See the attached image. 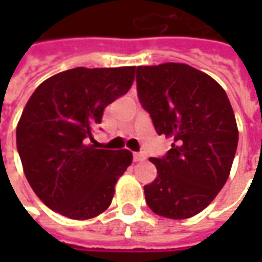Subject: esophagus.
<instances>
[{
  "label": "esophagus",
  "mask_w": 262,
  "mask_h": 262,
  "mask_svg": "<svg viewBox=\"0 0 262 262\" xmlns=\"http://www.w3.org/2000/svg\"><path fill=\"white\" fill-rule=\"evenodd\" d=\"M133 159H134V162H143V160H146V156L143 153H134Z\"/></svg>",
  "instance_id": "obj_1"
}]
</instances>
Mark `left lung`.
<instances>
[{"mask_svg":"<svg viewBox=\"0 0 262 262\" xmlns=\"http://www.w3.org/2000/svg\"><path fill=\"white\" fill-rule=\"evenodd\" d=\"M138 99L159 136L173 138L156 179L144 186L147 206L167 219L203 211L230 175L236 119L225 89L194 67L178 62L137 67Z\"/></svg>","mask_w":262,"mask_h":262,"instance_id":"left-lung-1","label":"left lung"}]
</instances>
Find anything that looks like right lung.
<instances>
[{
    "instance_id": "obj_1",
    "label": "right lung",
    "mask_w": 262,
    "mask_h": 262,
    "mask_svg": "<svg viewBox=\"0 0 262 262\" xmlns=\"http://www.w3.org/2000/svg\"><path fill=\"white\" fill-rule=\"evenodd\" d=\"M136 67H77L49 77L27 100L15 129L25 175L39 200L62 216L87 220L111 206L128 150H102L87 138L103 111L134 83Z\"/></svg>"
}]
</instances>
